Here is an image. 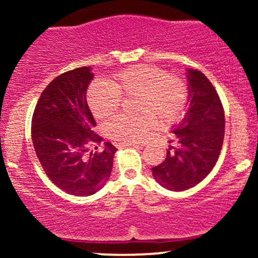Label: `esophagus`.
Masks as SVG:
<instances>
[{"label":"esophagus","mask_w":258,"mask_h":258,"mask_svg":"<svg viewBox=\"0 0 258 258\" xmlns=\"http://www.w3.org/2000/svg\"><path fill=\"white\" fill-rule=\"evenodd\" d=\"M120 146H122V147H142V146H143V144L132 143V142H128V143H121Z\"/></svg>","instance_id":"esophagus-1"}]
</instances>
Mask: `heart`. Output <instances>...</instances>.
Masks as SVG:
<instances>
[{
  "instance_id": "b5f03b06",
  "label": "heart",
  "mask_w": 258,
  "mask_h": 258,
  "mask_svg": "<svg viewBox=\"0 0 258 258\" xmlns=\"http://www.w3.org/2000/svg\"><path fill=\"white\" fill-rule=\"evenodd\" d=\"M136 97V115H116L105 123L109 137L121 142H141L155 126L168 125L184 111L188 88L178 76L150 65H137L115 74L106 82H94L87 91V103L97 119L119 108L121 98Z\"/></svg>"
}]
</instances>
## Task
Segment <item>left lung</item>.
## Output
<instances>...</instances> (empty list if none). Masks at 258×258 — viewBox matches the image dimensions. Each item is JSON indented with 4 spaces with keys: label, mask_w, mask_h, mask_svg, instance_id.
Returning a JSON list of instances; mask_svg holds the SVG:
<instances>
[{
    "label": "left lung",
    "mask_w": 258,
    "mask_h": 258,
    "mask_svg": "<svg viewBox=\"0 0 258 258\" xmlns=\"http://www.w3.org/2000/svg\"><path fill=\"white\" fill-rule=\"evenodd\" d=\"M186 79L188 110L173 130L174 146L152 168L154 179L173 191L193 188L211 172L224 138V111L215 87L199 70L186 69Z\"/></svg>",
    "instance_id": "1"
}]
</instances>
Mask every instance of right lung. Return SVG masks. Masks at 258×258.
<instances>
[{"instance_id": "add662e5", "label": "right lung", "mask_w": 258, "mask_h": 258, "mask_svg": "<svg viewBox=\"0 0 258 258\" xmlns=\"http://www.w3.org/2000/svg\"><path fill=\"white\" fill-rule=\"evenodd\" d=\"M91 67L70 70L44 88L35 106L31 138L47 177L65 193L88 197L102 189L112 170L116 148L102 137L86 93L93 80Z\"/></svg>"}]
</instances>
